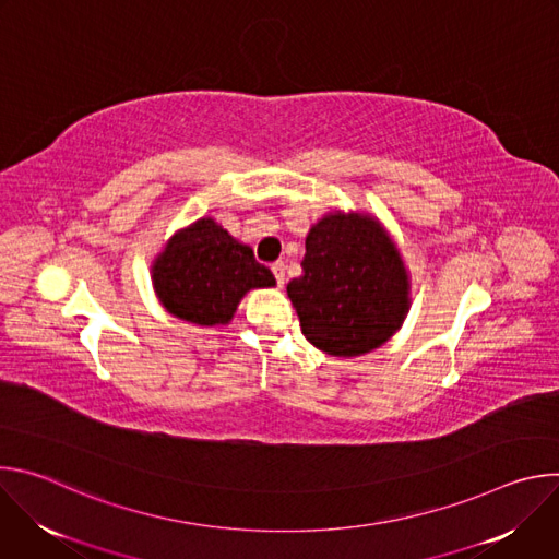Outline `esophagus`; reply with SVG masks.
I'll use <instances>...</instances> for the list:
<instances>
[{"label": "esophagus", "mask_w": 559, "mask_h": 559, "mask_svg": "<svg viewBox=\"0 0 559 559\" xmlns=\"http://www.w3.org/2000/svg\"><path fill=\"white\" fill-rule=\"evenodd\" d=\"M272 274H274V278H276L278 287H281V285L285 283V263H283V261L272 263Z\"/></svg>", "instance_id": "esophagus-1"}]
</instances>
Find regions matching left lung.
Listing matches in <instances>:
<instances>
[{
	"instance_id": "8db88e82",
	"label": "left lung",
	"mask_w": 559,
	"mask_h": 559,
	"mask_svg": "<svg viewBox=\"0 0 559 559\" xmlns=\"http://www.w3.org/2000/svg\"><path fill=\"white\" fill-rule=\"evenodd\" d=\"M302 274L287 283L305 338L332 356H360L403 325L409 281L391 238L362 214H330L305 238Z\"/></svg>"
}]
</instances>
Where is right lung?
<instances>
[{"mask_svg":"<svg viewBox=\"0 0 559 559\" xmlns=\"http://www.w3.org/2000/svg\"><path fill=\"white\" fill-rule=\"evenodd\" d=\"M164 307L197 325H223L254 287L276 285L272 272L212 218H201L170 238L152 267Z\"/></svg>","mask_w":559,"mask_h":559,"instance_id":"right-lung-1","label":"right lung"}]
</instances>
